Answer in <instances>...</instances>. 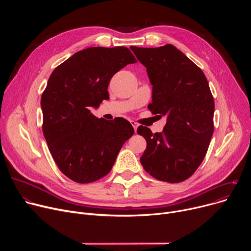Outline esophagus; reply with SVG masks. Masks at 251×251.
<instances>
[{
	"label": "esophagus",
	"mask_w": 251,
	"mask_h": 251,
	"mask_svg": "<svg viewBox=\"0 0 251 251\" xmlns=\"http://www.w3.org/2000/svg\"><path fill=\"white\" fill-rule=\"evenodd\" d=\"M131 125L133 126V128H134V131L136 132V130H137V127H138V124L136 123V122H134V121H131Z\"/></svg>",
	"instance_id": "obj_1"
}]
</instances>
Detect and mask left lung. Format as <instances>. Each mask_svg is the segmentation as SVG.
<instances>
[{"label":"left lung","mask_w":251,"mask_h":251,"mask_svg":"<svg viewBox=\"0 0 251 251\" xmlns=\"http://www.w3.org/2000/svg\"><path fill=\"white\" fill-rule=\"evenodd\" d=\"M130 49L152 85L149 109L167 118L160 133L138 127L137 133L147 140L140 163L157 180L182 182L203 161L214 133L215 102L206 77L172 45Z\"/></svg>","instance_id":"8db88e82"}]
</instances>
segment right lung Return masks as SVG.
I'll return each mask as SVG.
<instances>
[{"label":"right lung","mask_w":251,"mask_h":251,"mask_svg":"<svg viewBox=\"0 0 251 251\" xmlns=\"http://www.w3.org/2000/svg\"><path fill=\"white\" fill-rule=\"evenodd\" d=\"M136 59L128 48L79 50L50 74L41 100L43 132L61 172L77 183L107 175L134 129L123 118L108 121L91 114L109 99L112 77Z\"/></svg>","instance_id":"1"}]
</instances>
